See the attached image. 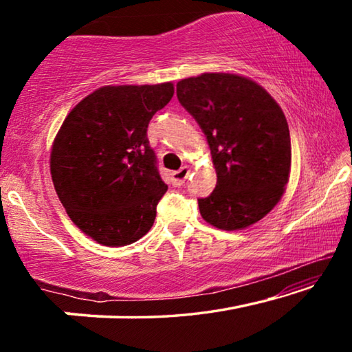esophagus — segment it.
<instances>
[{
    "mask_svg": "<svg viewBox=\"0 0 352 352\" xmlns=\"http://www.w3.org/2000/svg\"><path fill=\"white\" fill-rule=\"evenodd\" d=\"M189 172H190V169L188 168V166H183L180 170L172 172V174H170L172 184H174V186H182L184 180H186V178L189 177Z\"/></svg>",
    "mask_w": 352,
    "mask_h": 352,
    "instance_id": "1",
    "label": "esophagus"
}]
</instances>
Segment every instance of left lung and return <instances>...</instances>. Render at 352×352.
Wrapping results in <instances>:
<instances>
[{
  "instance_id": "8db88e82",
  "label": "left lung",
  "mask_w": 352,
  "mask_h": 352,
  "mask_svg": "<svg viewBox=\"0 0 352 352\" xmlns=\"http://www.w3.org/2000/svg\"><path fill=\"white\" fill-rule=\"evenodd\" d=\"M177 98L206 135L217 184L199 210L219 230L265 217L289 183L287 119L265 88L245 76L204 73L177 83Z\"/></svg>"
}]
</instances>
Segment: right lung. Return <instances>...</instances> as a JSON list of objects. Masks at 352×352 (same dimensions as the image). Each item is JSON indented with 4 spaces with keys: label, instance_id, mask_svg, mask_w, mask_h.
Returning <instances> with one entry per match:
<instances>
[{
    "label": "right lung",
    "instance_id": "obj_1",
    "mask_svg": "<svg viewBox=\"0 0 352 352\" xmlns=\"http://www.w3.org/2000/svg\"><path fill=\"white\" fill-rule=\"evenodd\" d=\"M174 96V83L105 85L65 118L50 168L58 200L82 233L107 247L141 239L168 190L148 146L152 116Z\"/></svg>",
    "mask_w": 352,
    "mask_h": 352
}]
</instances>
